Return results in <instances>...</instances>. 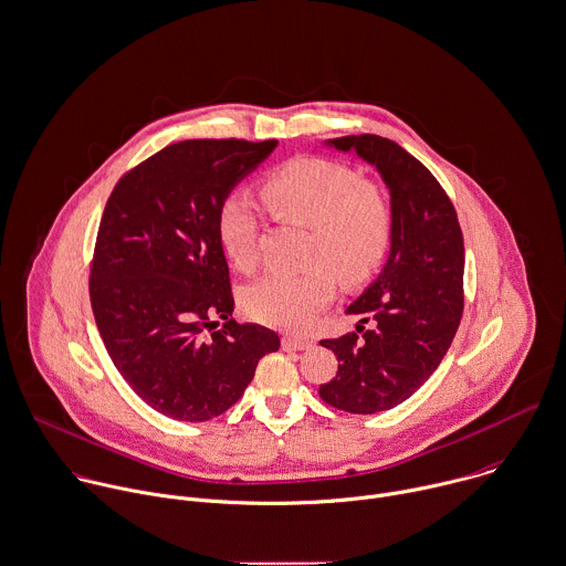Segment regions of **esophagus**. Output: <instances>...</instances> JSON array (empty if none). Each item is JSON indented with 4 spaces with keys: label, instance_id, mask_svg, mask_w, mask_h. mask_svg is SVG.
I'll list each match as a JSON object with an SVG mask.
<instances>
[{
    "label": "esophagus",
    "instance_id": "obj_1",
    "mask_svg": "<svg viewBox=\"0 0 566 566\" xmlns=\"http://www.w3.org/2000/svg\"><path fill=\"white\" fill-rule=\"evenodd\" d=\"M281 345H283V349H285V352H305V349H310V347H312V340H307V338H292V336H285Z\"/></svg>",
    "mask_w": 566,
    "mask_h": 566
}]
</instances>
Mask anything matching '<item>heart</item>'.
Segmentation results:
<instances>
[{
    "label": "heart",
    "mask_w": 566,
    "mask_h": 566,
    "mask_svg": "<svg viewBox=\"0 0 566 566\" xmlns=\"http://www.w3.org/2000/svg\"><path fill=\"white\" fill-rule=\"evenodd\" d=\"M261 195L276 219L310 228L305 272H270L243 292V307L256 323L296 332L334 298L338 279L371 276L392 241V208L376 182L327 158H292L272 169ZM217 237L228 261L250 272L259 259V217L250 199L230 195L217 212ZM333 264L329 266L324 261Z\"/></svg>",
    "instance_id": "heart-1"
}]
</instances>
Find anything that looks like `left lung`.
I'll return each mask as SVG.
<instances>
[{
	"label": "left lung",
	"instance_id": "obj_1",
	"mask_svg": "<svg viewBox=\"0 0 566 566\" xmlns=\"http://www.w3.org/2000/svg\"><path fill=\"white\" fill-rule=\"evenodd\" d=\"M340 151L371 163L390 190L392 241L376 281L347 307L356 332L321 340L338 358V374L321 384L329 406L374 415L408 399L434 374L463 314V232L437 178L397 143L374 136L334 138ZM371 322L369 331L364 323Z\"/></svg>",
	"mask_w": 566,
	"mask_h": 566
}]
</instances>
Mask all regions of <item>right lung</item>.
Returning a JSON list of instances; mask_svg holds the SVG:
<instances>
[{
	"label": "right lung",
	"instance_id": "right-lung-1",
	"mask_svg": "<svg viewBox=\"0 0 566 566\" xmlns=\"http://www.w3.org/2000/svg\"><path fill=\"white\" fill-rule=\"evenodd\" d=\"M276 140L203 138L169 145L112 190L90 265L96 327L118 374L178 421L226 412L259 360L281 347L261 325L232 318L217 212ZM227 323L216 329V318Z\"/></svg>",
	"mask_w": 566,
	"mask_h": 566
}]
</instances>
